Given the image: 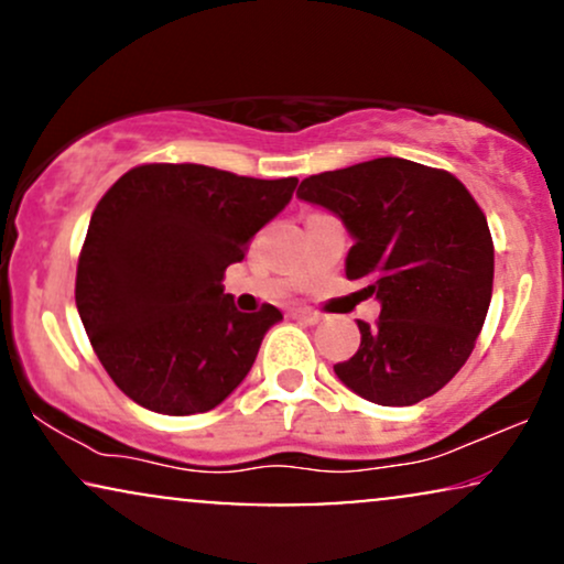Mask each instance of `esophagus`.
<instances>
[{"label":"esophagus","instance_id":"esophagus-1","mask_svg":"<svg viewBox=\"0 0 564 564\" xmlns=\"http://www.w3.org/2000/svg\"><path fill=\"white\" fill-rule=\"evenodd\" d=\"M291 318L307 323V326H318L321 323V315L313 313V310H294V313H291Z\"/></svg>","mask_w":564,"mask_h":564}]
</instances>
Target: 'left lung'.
Returning <instances> with one entry per match:
<instances>
[{"mask_svg": "<svg viewBox=\"0 0 564 564\" xmlns=\"http://www.w3.org/2000/svg\"><path fill=\"white\" fill-rule=\"evenodd\" d=\"M296 198L341 219L345 273L377 296L373 326L334 373L379 405H413L467 364L494 294V241L480 206L448 172L384 156L302 180Z\"/></svg>", "mask_w": 564, "mask_h": 564, "instance_id": "1", "label": "left lung"}]
</instances>
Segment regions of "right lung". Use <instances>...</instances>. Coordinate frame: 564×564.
Listing matches in <instances>:
<instances>
[{
    "mask_svg": "<svg viewBox=\"0 0 564 564\" xmlns=\"http://www.w3.org/2000/svg\"><path fill=\"white\" fill-rule=\"evenodd\" d=\"M294 187L296 177L145 164L100 198L76 270V307L127 398L191 416L217 408L246 379L283 315L273 304L241 313L223 278L286 209Z\"/></svg>",
    "mask_w": 564,
    "mask_h": 564,
    "instance_id": "right-lung-1",
    "label": "right lung"
}]
</instances>
